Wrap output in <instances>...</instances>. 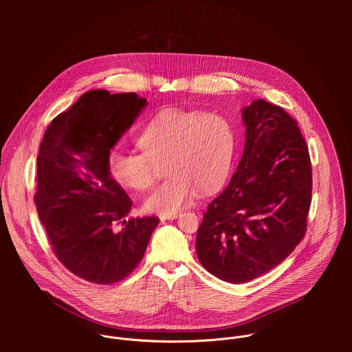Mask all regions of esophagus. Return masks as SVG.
Returning <instances> with one entry per match:
<instances>
[{
  "label": "esophagus",
  "mask_w": 352,
  "mask_h": 352,
  "mask_svg": "<svg viewBox=\"0 0 352 352\" xmlns=\"http://www.w3.org/2000/svg\"><path fill=\"white\" fill-rule=\"evenodd\" d=\"M178 217V214H170V216H160V220L162 221H166V220H174V219H177Z\"/></svg>",
  "instance_id": "1"
}]
</instances>
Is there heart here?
Returning <instances> with one entry per match:
<instances>
[{
    "label": "heart",
    "mask_w": 352,
    "mask_h": 352,
    "mask_svg": "<svg viewBox=\"0 0 352 352\" xmlns=\"http://www.w3.org/2000/svg\"><path fill=\"white\" fill-rule=\"evenodd\" d=\"M143 153L114 150L109 157L111 177L122 186L144 190L167 163L171 175L143 200V209L160 216L175 214L190 205L199 189L209 193L228 177L235 155V132L217 113L170 110L160 113L139 136Z\"/></svg>",
    "instance_id": "heart-1"
}]
</instances>
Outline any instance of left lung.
I'll use <instances>...</instances> for the list:
<instances>
[{
    "label": "left lung",
    "mask_w": 352,
    "mask_h": 352,
    "mask_svg": "<svg viewBox=\"0 0 352 352\" xmlns=\"http://www.w3.org/2000/svg\"><path fill=\"white\" fill-rule=\"evenodd\" d=\"M241 114V162L196 235L199 262L232 284L263 276L292 252L305 234L312 196L309 152L296 121L265 100Z\"/></svg>",
    "instance_id": "obj_1"
}]
</instances>
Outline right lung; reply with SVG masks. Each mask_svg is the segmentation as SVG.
Listing matches in <instances>:
<instances>
[{"instance_id":"obj_1","label":"right lung","mask_w":352,"mask_h":352,"mask_svg":"<svg viewBox=\"0 0 352 352\" xmlns=\"http://www.w3.org/2000/svg\"><path fill=\"white\" fill-rule=\"evenodd\" d=\"M146 106L136 93L86 91L52 121L40 143L38 219L60 262L94 284L128 277L160 223L153 216L125 219L132 200L109 170L111 148Z\"/></svg>"}]
</instances>
